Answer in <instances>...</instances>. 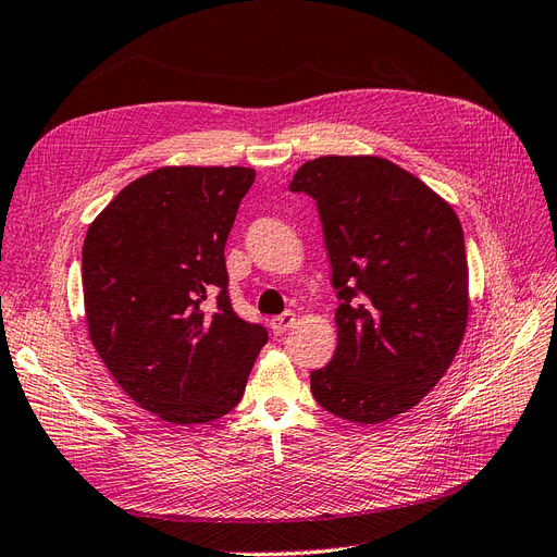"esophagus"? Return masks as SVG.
<instances>
[{
  "instance_id": "obj_1",
  "label": "esophagus",
  "mask_w": 557,
  "mask_h": 557,
  "mask_svg": "<svg viewBox=\"0 0 557 557\" xmlns=\"http://www.w3.org/2000/svg\"><path fill=\"white\" fill-rule=\"evenodd\" d=\"M294 324H296V314L294 312H282L280 317H275L271 321V329H273L275 335H284Z\"/></svg>"
}]
</instances>
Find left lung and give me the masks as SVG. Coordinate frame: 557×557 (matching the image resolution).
I'll use <instances>...</instances> for the list:
<instances>
[{"mask_svg":"<svg viewBox=\"0 0 557 557\" xmlns=\"http://www.w3.org/2000/svg\"><path fill=\"white\" fill-rule=\"evenodd\" d=\"M292 191L317 201L333 268L337 347L312 370L314 400L382 423L428 396L468 329V257L454 208L382 157H319Z\"/></svg>","mask_w":557,"mask_h":557,"instance_id":"left-lung-1","label":"left lung"}]
</instances>
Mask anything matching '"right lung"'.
Listing matches in <instances>:
<instances>
[{
    "label": "right lung",
    "instance_id": "right-lung-1",
    "mask_svg": "<svg viewBox=\"0 0 557 557\" xmlns=\"http://www.w3.org/2000/svg\"><path fill=\"white\" fill-rule=\"evenodd\" d=\"M245 166H164L124 187L89 224V339L127 396L161 421L208 423L236 407L268 333L231 308L224 245ZM219 300L212 311L205 300Z\"/></svg>",
    "mask_w": 557,
    "mask_h": 557
}]
</instances>
